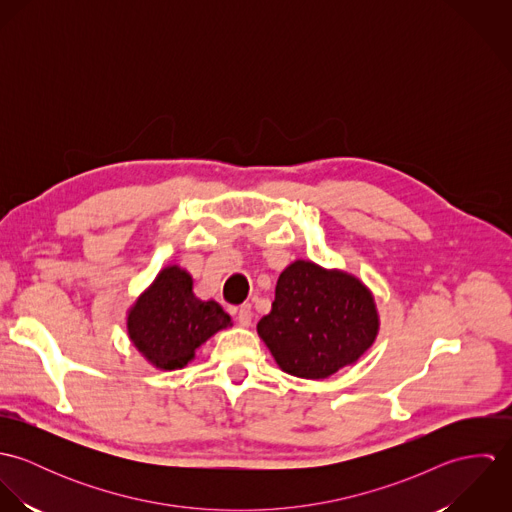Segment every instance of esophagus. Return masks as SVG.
I'll use <instances>...</instances> for the list:
<instances>
[{"label":"esophagus","mask_w":512,"mask_h":512,"mask_svg":"<svg viewBox=\"0 0 512 512\" xmlns=\"http://www.w3.org/2000/svg\"><path fill=\"white\" fill-rule=\"evenodd\" d=\"M238 323L244 325V327H248L252 323V305L250 303L240 305V309H238Z\"/></svg>","instance_id":"obj_1"}]
</instances>
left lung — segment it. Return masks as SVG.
<instances>
[{
  "label": "left lung",
  "mask_w": 512,
  "mask_h": 512,
  "mask_svg": "<svg viewBox=\"0 0 512 512\" xmlns=\"http://www.w3.org/2000/svg\"><path fill=\"white\" fill-rule=\"evenodd\" d=\"M376 331L372 295L357 278L303 260L282 272L272 309L258 321L280 368L313 380L353 365Z\"/></svg>",
  "instance_id": "left-lung-1"
}]
</instances>
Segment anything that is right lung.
<instances>
[{
  "instance_id": "right-lung-1",
  "label": "right lung",
  "mask_w": 512,
  "mask_h": 512,
  "mask_svg": "<svg viewBox=\"0 0 512 512\" xmlns=\"http://www.w3.org/2000/svg\"><path fill=\"white\" fill-rule=\"evenodd\" d=\"M191 290L193 282L185 270L165 268L130 311L132 343L159 368L187 365L197 347L230 325L217 301H201Z\"/></svg>"
}]
</instances>
